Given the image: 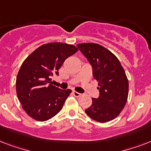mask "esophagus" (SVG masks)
Here are the masks:
<instances>
[{"label":"esophagus","instance_id":"esophagus-1","mask_svg":"<svg viewBox=\"0 0 151 151\" xmlns=\"http://www.w3.org/2000/svg\"><path fill=\"white\" fill-rule=\"evenodd\" d=\"M73 94L75 97H79L81 96V93H79V92H76V91H73Z\"/></svg>","mask_w":151,"mask_h":151}]
</instances>
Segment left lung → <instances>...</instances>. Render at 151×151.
<instances>
[{"instance_id":"1","label":"left lung","mask_w":151,"mask_h":151,"mask_svg":"<svg viewBox=\"0 0 151 151\" xmlns=\"http://www.w3.org/2000/svg\"><path fill=\"white\" fill-rule=\"evenodd\" d=\"M92 67L95 79L99 82V96L92 98L85 113L98 122H107L120 114L126 104L129 81L117 57L100 45L83 43L77 45Z\"/></svg>"}]
</instances>
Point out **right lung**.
Instances as JSON below:
<instances>
[{"mask_svg": "<svg viewBox=\"0 0 151 151\" xmlns=\"http://www.w3.org/2000/svg\"><path fill=\"white\" fill-rule=\"evenodd\" d=\"M75 46L54 42L40 46L20 67L16 78V92L23 110L32 118L45 122L61 110L70 89L52 85V77L68 57L78 52Z\"/></svg>", "mask_w": 151, "mask_h": 151, "instance_id": "obj_1", "label": "right lung"}]
</instances>
